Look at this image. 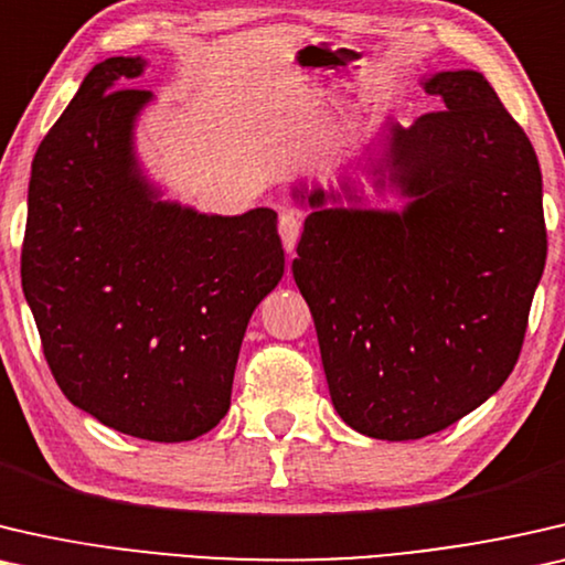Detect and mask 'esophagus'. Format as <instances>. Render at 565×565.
Segmentation results:
<instances>
[{
	"instance_id": "1",
	"label": "esophagus",
	"mask_w": 565,
	"mask_h": 565,
	"mask_svg": "<svg viewBox=\"0 0 565 565\" xmlns=\"http://www.w3.org/2000/svg\"><path fill=\"white\" fill-rule=\"evenodd\" d=\"M299 230H301V220L297 217V214L284 212L279 217V235H281V243H284L286 253H294V248H297Z\"/></svg>"
}]
</instances>
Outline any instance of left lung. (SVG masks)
Segmentation results:
<instances>
[{"mask_svg": "<svg viewBox=\"0 0 565 565\" xmlns=\"http://www.w3.org/2000/svg\"><path fill=\"white\" fill-rule=\"evenodd\" d=\"M438 113L388 122L369 173L404 210H309L291 264L315 317L330 396L376 440L440 433L499 392L520 359L545 268L543 177L532 142L479 71L423 82ZM348 202L359 189L343 181Z\"/></svg>", "mask_w": 565, "mask_h": 565, "instance_id": "left-lung-1", "label": "left lung"}]
</instances>
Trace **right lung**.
Segmentation results:
<instances>
[{
    "label": "right lung",
    "instance_id": "right-lung-1",
    "mask_svg": "<svg viewBox=\"0 0 565 565\" xmlns=\"http://www.w3.org/2000/svg\"><path fill=\"white\" fill-rule=\"evenodd\" d=\"M146 58L94 66L33 158L22 291L74 407L117 433L184 443L230 409L253 309L284 276L276 212L161 200L135 156Z\"/></svg>",
    "mask_w": 565,
    "mask_h": 565
}]
</instances>
